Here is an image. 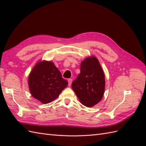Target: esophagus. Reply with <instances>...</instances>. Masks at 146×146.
<instances>
[{
  "label": "esophagus",
  "instance_id": "1",
  "mask_svg": "<svg viewBox=\"0 0 146 146\" xmlns=\"http://www.w3.org/2000/svg\"><path fill=\"white\" fill-rule=\"evenodd\" d=\"M68 86H70L71 85V83H72V82H73V79H71V78L68 79Z\"/></svg>",
  "mask_w": 146,
  "mask_h": 146
}]
</instances>
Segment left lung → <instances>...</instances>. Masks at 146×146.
<instances>
[{
    "label": "left lung",
    "instance_id": "left-lung-1",
    "mask_svg": "<svg viewBox=\"0 0 146 146\" xmlns=\"http://www.w3.org/2000/svg\"><path fill=\"white\" fill-rule=\"evenodd\" d=\"M105 75L98 59L89 56L82 61L80 73L71 85L80 102L92 107L102 100L105 91Z\"/></svg>",
    "mask_w": 146,
    "mask_h": 146
}]
</instances>
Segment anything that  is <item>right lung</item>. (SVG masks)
<instances>
[{"label":"right lung","mask_w":146,"mask_h":146,"mask_svg":"<svg viewBox=\"0 0 146 146\" xmlns=\"http://www.w3.org/2000/svg\"><path fill=\"white\" fill-rule=\"evenodd\" d=\"M28 85L33 97L46 104L57 98L68 82L52 61H39L31 71Z\"/></svg>","instance_id":"add662e5"}]
</instances>
